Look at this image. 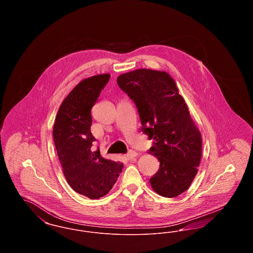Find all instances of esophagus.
<instances>
[{"instance_id": "1", "label": "esophagus", "mask_w": 253, "mask_h": 253, "mask_svg": "<svg viewBox=\"0 0 253 253\" xmlns=\"http://www.w3.org/2000/svg\"><path fill=\"white\" fill-rule=\"evenodd\" d=\"M137 155H138V154H137L136 152L131 150V151H129V153L127 154V158H128L129 160H132L133 158H135V157H137Z\"/></svg>"}]
</instances>
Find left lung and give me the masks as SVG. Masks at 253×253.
<instances>
[{"instance_id":"left-lung-1","label":"left lung","mask_w":253,"mask_h":253,"mask_svg":"<svg viewBox=\"0 0 253 253\" xmlns=\"http://www.w3.org/2000/svg\"><path fill=\"white\" fill-rule=\"evenodd\" d=\"M117 82L133 100L141 130L153 139L148 153L160 163L150 179L153 190L176 197L190 188L202 156V136L188 105L167 72L136 69L121 74Z\"/></svg>"}]
</instances>
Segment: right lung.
Wrapping results in <instances>:
<instances>
[{
	"instance_id": "obj_1",
	"label": "right lung",
	"mask_w": 253,
	"mask_h": 253,
	"mask_svg": "<svg viewBox=\"0 0 253 253\" xmlns=\"http://www.w3.org/2000/svg\"><path fill=\"white\" fill-rule=\"evenodd\" d=\"M109 74L83 80L60 104L53 137L63 174L75 192L97 199L104 196L118 180L123 164L105 159L91 147L95 137L90 131L91 109L109 82Z\"/></svg>"
}]
</instances>
